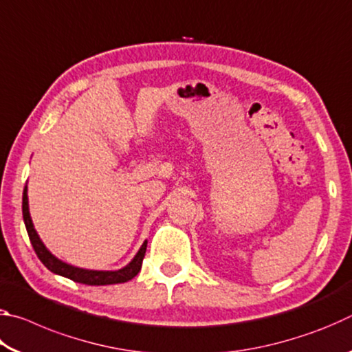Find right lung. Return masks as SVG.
I'll use <instances>...</instances> for the list:
<instances>
[{
  "label": "right lung",
  "mask_w": 352,
  "mask_h": 352,
  "mask_svg": "<svg viewBox=\"0 0 352 352\" xmlns=\"http://www.w3.org/2000/svg\"><path fill=\"white\" fill-rule=\"evenodd\" d=\"M23 220H25L29 239L34 247V252L37 253L38 259L43 262V265L47 270H51L56 275H60L65 278L73 279L74 283L87 284V285H109V284H119V283H127L130 279L138 275L142 265V259H144L146 248H147V241H144L138 253L135 254V258L129 262L126 267L119 270H87V269H79V267L69 265L67 262L57 259L54 254H52L50 250L45 247V243L37 234V231L34 228L31 214H29V204H28V186H25L23 190Z\"/></svg>",
  "instance_id": "add662e5"
}]
</instances>
